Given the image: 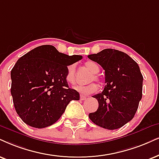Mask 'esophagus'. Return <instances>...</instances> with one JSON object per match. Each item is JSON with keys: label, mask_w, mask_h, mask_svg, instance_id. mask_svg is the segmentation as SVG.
<instances>
[{"label": "esophagus", "mask_w": 159, "mask_h": 159, "mask_svg": "<svg viewBox=\"0 0 159 159\" xmlns=\"http://www.w3.org/2000/svg\"><path fill=\"white\" fill-rule=\"evenodd\" d=\"M80 99H81V100H86V96H84L82 95V94H81V95H80Z\"/></svg>", "instance_id": "34e87169"}]
</instances>
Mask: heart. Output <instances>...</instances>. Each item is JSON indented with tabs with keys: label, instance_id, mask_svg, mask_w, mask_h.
Returning <instances> with one entry per match:
<instances>
[{
	"label": "heart",
	"instance_id": "1",
	"mask_svg": "<svg viewBox=\"0 0 159 159\" xmlns=\"http://www.w3.org/2000/svg\"><path fill=\"white\" fill-rule=\"evenodd\" d=\"M86 69H88L90 72L92 73V75H90L89 78V82H92L93 81H100V78L98 76V73L99 72L100 68L99 66L96 62L93 61H88L84 64ZM75 70H76V66L75 64H72L69 66H67V73H66L65 78L67 80L68 83L74 84L75 82ZM74 89L76 91L80 92L82 94L86 95V94H89L92 93H94L98 90V86L97 84L94 83H92L88 84L86 86L82 85H77L74 86Z\"/></svg>",
	"mask_w": 159,
	"mask_h": 159
}]
</instances>
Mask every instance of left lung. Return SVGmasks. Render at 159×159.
<instances>
[{"label": "left lung", "instance_id": "obj_1", "mask_svg": "<svg viewBox=\"0 0 159 159\" xmlns=\"http://www.w3.org/2000/svg\"><path fill=\"white\" fill-rule=\"evenodd\" d=\"M88 58L105 70V88L92 97L98 101V110L89 114L97 125L114 130L134 118L142 96V76L137 63L128 54L104 49Z\"/></svg>", "mask_w": 159, "mask_h": 159}]
</instances>
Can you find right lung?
<instances>
[{"label": "right lung", "mask_w": 159, "mask_h": 159, "mask_svg": "<svg viewBox=\"0 0 159 159\" xmlns=\"http://www.w3.org/2000/svg\"><path fill=\"white\" fill-rule=\"evenodd\" d=\"M82 59L59 53L53 45L31 50L17 60L11 71V94L18 115L31 127L43 128L61 117L79 93L68 86L67 66Z\"/></svg>", "instance_id": "1"}]
</instances>
